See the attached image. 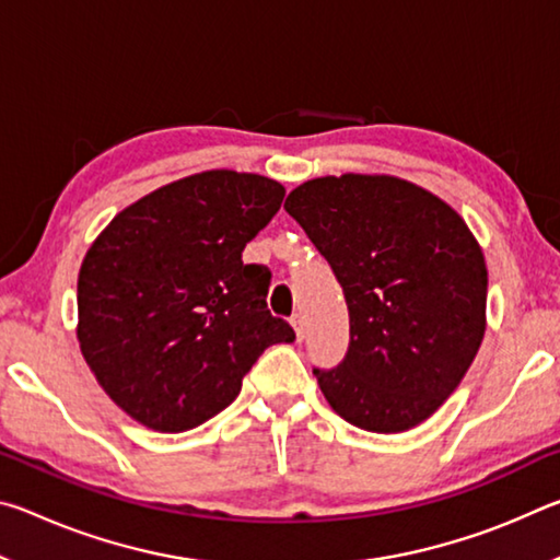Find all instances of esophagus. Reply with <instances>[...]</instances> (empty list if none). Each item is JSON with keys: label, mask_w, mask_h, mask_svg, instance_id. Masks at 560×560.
Instances as JSON below:
<instances>
[{"label": "esophagus", "mask_w": 560, "mask_h": 560, "mask_svg": "<svg viewBox=\"0 0 560 560\" xmlns=\"http://www.w3.org/2000/svg\"><path fill=\"white\" fill-rule=\"evenodd\" d=\"M291 326H293V330H296V338L303 340V336H306V326H303V316L301 314H293L291 316Z\"/></svg>", "instance_id": "34e87169"}]
</instances>
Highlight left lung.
Returning <instances> with one entry per match:
<instances>
[{
    "label": "left lung",
    "mask_w": 560,
    "mask_h": 560,
    "mask_svg": "<svg viewBox=\"0 0 560 560\" xmlns=\"http://www.w3.org/2000/svg\"><path fill=\"white\" fill-rule=\"evenodd\" d=\"M343 287L350 343L314 368L328 405L368 432H405L457 390L487 330V264L462 217L390 175L316 177L283 205Z\"/></svg>",
    "instance_id": "left-lung-1"
}]
</instances>
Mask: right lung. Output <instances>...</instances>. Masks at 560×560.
Returning <instances> with one entry per match:
<instances>
[{
  "label": "right lung",
  "instance_id": "1",
  "mask_svg": "<svg viewBox=\"0 0 560 560\" xmlns=\"http://www.w3.org/2000/svg\"><path fill=\"white\" fill-rule=\"evenodd\" d=\"M277 179L207 170L132 202L79 271V343L98 385L158 432L222 412L273 343L296 334L267 308L269 269L242 252L279 212Z\"/></svg>",
  "mask_w": 560,
  "mask_h": 560
}]
</instances>
